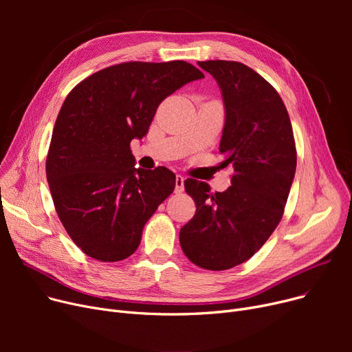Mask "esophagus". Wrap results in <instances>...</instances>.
<instances>
[{
  "label": "esophagus",
  "mask_w": 352,
  "mask_h": 352,
  "mask_svg": "<svg viewBox=\"0 0 352 352\" xmlns=\"http://www.w3.org/2000/svg\"><path fill=\"white\" fill-rule=\"evenodd\" d=\"M184 191V177L182 175H177L175 177V192L179 194Z\"/></svg>",
  "instance_id": "obj_1"
}]
</instances>
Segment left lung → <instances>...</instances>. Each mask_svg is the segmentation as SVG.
I'll list each match as a JSON object with an SVG mask.
<instances>
[{
	"mask_svg": "<svg viewBox=\"0 0 352 352\" xmlns=\"http://www.w3.org/2000/svg\"><path fill=\"white\" fill-rule=\"evenodd\" d=\"M217 81L226 122L219 141L231 187L210 194L207 182L186 179L195 215L179 231L181 248L195 265L223 271L260 250L281 221L297 168L287 108L274 87L235 61H199Z\"/></svg>",
	"mask_w": 352,
	"mask_h": 352,
	"instance_id": "8db88e82",
	"label": "left lung"
}]
</instances>
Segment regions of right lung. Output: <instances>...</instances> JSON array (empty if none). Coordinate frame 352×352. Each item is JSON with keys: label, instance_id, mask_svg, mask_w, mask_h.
I'll return each mask as SVG.
<instances>
[{"label": "right lung", "instance_id": "right-lung-1", "mask_svg": "<svg viewBox=\"0 0 352 352\" xmlns=\"http://www.w3.org/2000/svg\"><path fill=\"white\" fill-rule=\"evenodd\" d=\"M201 78L186 61L124 63L92 74L67 96L47 181L64 228L88 256L114 263L138 248L145 223L174 191L175 174L137 168L129 142L146 135L162 100Z\"/></svg>", "mask_w": 352, "mask_h": 352}]
</instances>
